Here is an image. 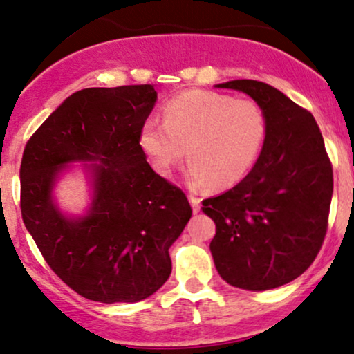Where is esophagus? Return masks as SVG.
<instances>
[{"label":"esophagus","instance_id":"obj_1","mask_svg":"<svg viewBox=\"0 0 354 354\" xmlns=\"http://www.w3.org/2000/svg\"><path fill=\"white\" fill-rule=\"evenodd\" d=\"M189 203H191V206H193V213H200V209H201V200H200V198L189 196Z\"/></svg>","mask_w":354,"mask_h":354}]
</instances>
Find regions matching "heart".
Listing matches in <instances>:
<instances>
[{
  "label": "heart",
  "instance_id": "heart-1",
  "mask_svg": "<svg viewBox=\"0 0 354 354\" xmlns=\"http://www.w3.org/2000/svg\"><path fill=\"white\" fill-rule=\"evenodd\" d=\"M266 135L268 118L258 101L193 89L165 104V121H145L140 148L161 176H169L186 153L193 188L228 189L253 169Z\"/></svg>",
  "mask_w": 354,
  "mask_h": 354
}]
</instances>
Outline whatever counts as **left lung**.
<instances>
[{
  "label": "left lung",
  "mask_w": 354,
  "mask_h": 354,
  "mask_svg": "<svg viewBox=\"0 0 354 354\" xmlns=\"http://www.w3.org/2000/svg\"><path fill=\"white\" fill-rule=\"evenodd\" d=\"M218 88L238 89L258 101L268 135L245 180L203 200V211L216 225L209 250L231 286L273 290L301 276L323 246L333 166L315 118L279 89L254 80Z\"/></svg>",
  "instance_id": "obj_1"
}]
</instances>
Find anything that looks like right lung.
<instances>
[{"mask_svg": "<svg viewBox=\"0 0 354 354\" xmlns=\"http://www.w3.org/2000/svg\"><path fill=\"white\" fill-rule=\"evenodd\" d=\"M153 84L73 93L24 146L21 216L44 261L71 290L100 303H136L171 274L169 246L191 218L183 191L146 161L140 129L156 103ZM90 165L93 203L66 218L52 201L57 173Z\"/></svg>", "mask_w": 354, "mask_h": 354, "instance_id": "add662e5", "label": "right lung"}]
</instances>
